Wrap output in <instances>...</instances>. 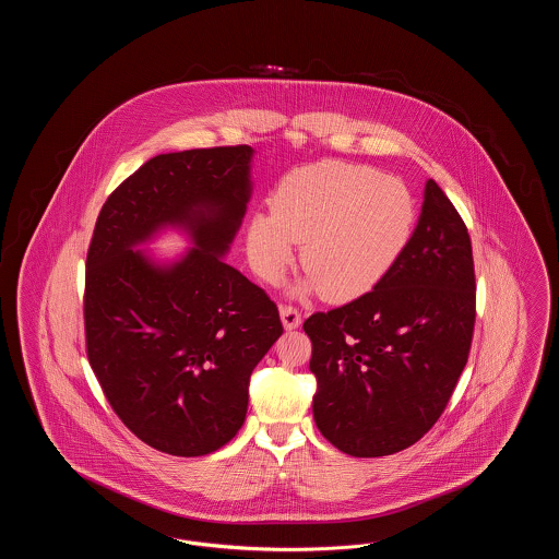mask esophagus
I'll list each match as a JSON object with an SVG mask.
<instances>
[{
  "mask_svg": "<svg viewBox=\"0 0 559 559\" xmlns=\"http://www.w3.org/2000/svg\"><path fill=\"white\" fill-rule=\"evenodd\" d=\"M281 320H283L287 331H293V329H297L301 324V312L297 308H293V306H281Z\"/></svg>",
  "mask_w": 559,
  "mask_h": 559,
  "instance_id": "34e87169",
  "label": "esophagus"
}]
</instances>
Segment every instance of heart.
Here are the masks:
<instances>
[{
    "instance_id": "1",
    "label": "heart",
    "mask_w": 559,
    "mask_h": 559,
    "mask_svg": "<svg viewBox=\"0 0 559 559\" xmlns=\"http://www.w3.org/2000/svg\"><path fill=\"white\" fill-rule=\"evenodd\" d=\"M417 219L415 197L394 176L371 167L324 160L293 169L272 194V212L247 228L253 270L276 285L295 260L308 278L297 293L347 301L371 292L396 264Z\"/></svg>"
}]
</instances>
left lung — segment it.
I'll list each match as a JSON object with an SVG mask.
<instances>
[{
    "label": "left lung",
    "instance_id": "left-lung-1",
    "mask_svg": "<svg viewBox=\"0 0 559 559\" xmlns=\"http://www.w3.org/2000/svg\"><path fill=\"white\" fill-rule=\"evenodd\" d=\"M474 322L469 233L444 190L427 180L417 228L390 272L358 299L304 322L320 433L352 456L413 447L451 400Z\"/></svg>",
    "mask_w": 559,
    "mask_h": 559
}]
</instances>
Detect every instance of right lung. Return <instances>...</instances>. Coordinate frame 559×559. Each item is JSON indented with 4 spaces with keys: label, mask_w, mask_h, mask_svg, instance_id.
<instances>
[{
    "label": "right lung",
    "mask_w": 559,
    "mask_h": 559,
    "mask_svg": "<svg viewBox=\"0 0 559 559\" xmlns=\"http://www.w3.org/2000/svg\"><path fill=\"white\" fill-rule=\"evenodd\" d=\"M253 148L146 160L112 190L85 262V346L108 404L142 442L176 456L228 444L249 377L283 335L276 304L222 258L251 197ZM195 245L171 265L134 247L163 227Z\"/></svg>",
    "instance_id": "right-lung-1"
}]
</instances>
